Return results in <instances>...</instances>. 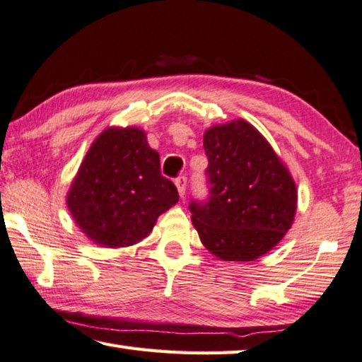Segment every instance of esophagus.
<instances>
[{
	"label": "esophagus",
	"instance_id": "obj_1",
	"mask_svg": "<svg viewBox=\"0 0 362 362\" xmlns=\"http://www.w3.org/2000/svg\"><path fill=\"white\" fill-rule=\"evenodd\" d=\"M175 187H177V189H179L180 198H183V196H185V189H187V177L185 175L177 177V179H175Z\"/></svg>",
	"mask_w": 362,
	"mask_h": 362
}]
</instances>
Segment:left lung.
Returning a JSON list of instances; mask_svg holds the SVG:
<instances>
[{
    "instance_id": "left-lung-1",
    "label": "left lung",
    "mask_w": 362,
    "mask_h": 362,
    "mask_svg": "<svg viewBox=\"0 0 362 362\" xmlns=\"http://www.w3.org/2000/svg\"><path fill=\"white\" fill-rule=\"evenodd\" d=\"M210 196L189 204L202 245L223 261H255L291 228L298 189L290 170L253 124L238 118L204 133Z\"/></svg>"
}]
</instances>
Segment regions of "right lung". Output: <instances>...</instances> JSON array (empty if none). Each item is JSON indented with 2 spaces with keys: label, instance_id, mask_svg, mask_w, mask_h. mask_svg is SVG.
<instances>
[{
  "label": "right lung",
  "instance_id": "right-lung-1",
  "mask_svg": "<svg viewBox=\"0 0 362 362\" xmlns=\"http://www.w3.org/2000/svg\"><path fill=\"white\" fill-rule=\"evenodd\" d=\"M179 202L161 175L160 155L146 131L110 127L91 144L66 194L76 225L96 245L123 248L152 233L156 220Z\"/></svg>",
  "mask_w": 362,
  "mask_h": 362
}]
</instances>
